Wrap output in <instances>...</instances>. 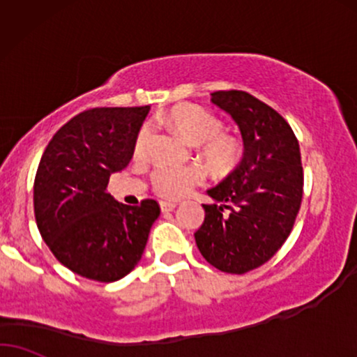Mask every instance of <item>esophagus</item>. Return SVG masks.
<instances>
[{
  "label": "esophagus",
  "mask_w": 357,
  "mask_h": 357,
  "mask_svg": "<svg viewBox=\"0 0 357 357\" xmlns=\"http://www.w3.org/2000/svg\"><path fill=\"white\" fill-rule=\"evenodd\" d=\"M160 207H161V212H171V211H174L176 204L174 202L163 201V202H160Z\"/></svg>",
  "instance_id": "obj_1"
}]
</instances>
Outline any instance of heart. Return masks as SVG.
<instances>
[{
	"label": "heart",
	"mask_w": 357,
	"mask_h": 357,
	"mask_svg": "<svg viewBox=\"0 0 357 357\" xmlns=\"http://www.w3.org/2000/svg\"><path fill=\"white\" fill-rule=\"evenodd\" d=\"M171 129L178 132L189 145H197L199 156L217 174L231 171L241 158V144L234 135L220 134L222 122L206 109L194 104H179L163 117ZM149 129L144 127L137 134L134 144L135 156L145 153ZM204 171L196 165L183 168L161 166L153 173V188L161 197L179 199L202 181Z\"/></svg>",
	"instance_id": "heart-1"
}]
</instances>
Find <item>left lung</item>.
Wrapping results in <instances>:
<instances>
[{
	"label": "left lung",
	"mask_w": 357,
	"mask_h": 357,
	"mask_svg": "<svg viewBox=\"0 0 357 357\" xmlns=\"http://www.w3.org/2000/svg\"><path fill=\"white\" fill-rule=\"evenodd\" d=\"M211 102L234 119L243 155L207 189L213 204L202 206L194 238L213 268L245 274L273 258L291 234L302 202L301 149L284 117L250 93L215 91Z\"/></svg>",
	"instance_id": "1"
}]
</instances>
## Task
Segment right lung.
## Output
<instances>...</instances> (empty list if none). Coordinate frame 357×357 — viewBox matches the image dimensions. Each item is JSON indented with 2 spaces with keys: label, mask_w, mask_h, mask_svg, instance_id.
<instances>
[{
  "label": "right lung",
  "mask_w": 357,
  "mask_h": 357,
  "mask_svg": "<svg viewBox=\"0 0 357 357\" xmlns=\"http://www.w3.org/2000/svg\"><path fill=\"white\" fill-rule=\"evenodd\" d=\"M150 106L94 107L65 123L47 145L34 181L37 228L75 274L99 282L127 275L144 255L160 206H126L109 194L111 174L134 156Z\"/></svg>",
  "instance_id": "right-lung-1"
}]
</instances>
